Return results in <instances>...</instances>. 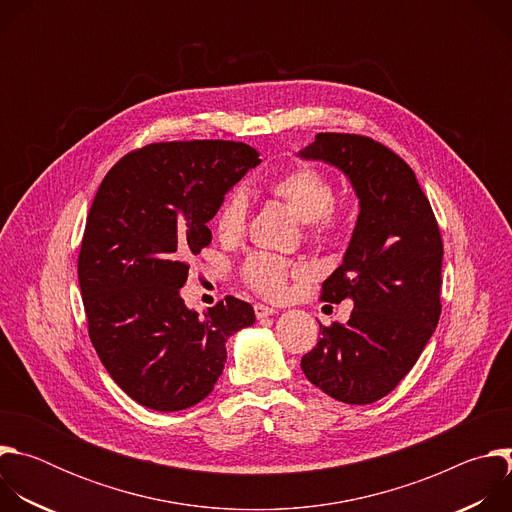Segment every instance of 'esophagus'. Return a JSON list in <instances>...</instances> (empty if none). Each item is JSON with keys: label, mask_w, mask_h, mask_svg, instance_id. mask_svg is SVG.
<instances>
[{"label": "esophagus", "mask_w": 512, "mask_h": 512, "mask_svg": "<svg viewBox=\"0 0 512 512\" xmlns=\"http://www.w3.org/2000/svg\"><path fill=\"white\" fill-rule=\"evenodd\" d=\"M253 310H255V316H257L259 320L269 318V316H273V314H275V310H273V308H269V306H265V304H255V306H253Z\"/></svg>", "instance_id": "1"}]
</instances>
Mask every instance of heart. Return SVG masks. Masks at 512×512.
Listing matches in <instances>:
<instances>
[{
  "label": "heart",
  "mask_w": 512,
  "mask_h": 512,
  "mask_svg": "<svg viewBox=\"0 0 512 512\" xmlns=\"http://www.w3.org/2000/svg\"><path fill=\"white\" fill-rule=\"evenodd\" d=\"M269 192L306 223L310 235L326 237L340 227L342 214L334 206V186L330 178L312 166H298L275 178ZM249 221L247 194L233 190L216 214V233L223 241L239 239ZM243 281L263 298L285 296L289 279L306 275V267L269 253H251L241 267Z\"/></svg>",
  "instance_id": "heart-1"
}]
</instances>
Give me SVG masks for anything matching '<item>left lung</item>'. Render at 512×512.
Instances as JSON below:
<instances>
[{
	"mask_svg": "<svg viewBox=\"0 0 512 512\" xmlns=\"http://www.w3.org/2000/svg\"><path fill=\"white\" fill-rule=\"evenodd\" d=\"M300 156L342 170L360 200L344 261L320 294L354 308L346 324H320L302 371L326 395L369 405L413 369L440 320L442 233L413 170L381 141L318 133Z\"/></svg>",
	"mask_w": 512,
	"mask_h": 512,
	"instance_id": "1",
	"label": "left lung"
}]
</instances>
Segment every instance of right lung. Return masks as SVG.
<instances>
[{
    "instance_id": "right-lung-1",
    "label": "right lung",
    "mask_w": 512,
    "mask_h": 512,
    "mask_svg": "<svg viewBox=\"0 0 512 512\" xmlns=\"http://www.w3.org/2000/svg\"><path fill=\"white\" fill-rule=\"evenodd\" d=\"M257 164L243 141H160L123 156L91 204L79 253L89 336L111 379L139 405L180 411L221 377L227 338L255 322L227 296L202 316L180 287L212 239L206 223Z\"/></svg>"
}]
</instances>
